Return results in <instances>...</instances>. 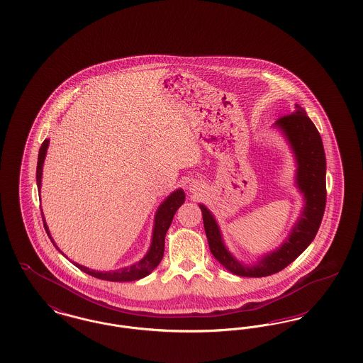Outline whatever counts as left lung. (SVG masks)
I'll use <instances>...</instances> for the list:
<instances>
[{"instance_id": "obj_1", "label": "left lung", "mask_w": 363, "mask_h": 363, "mask_svg": "<svg viewBox=\"0 0 363 363\" xmlns=\"http://www.w3.org/2000/svg\"><path fill=\"white\" fill-rule=\"evenodd\" d=\"M275 126L281 130L291 145L296 160L295 181L305 200L298 222L281 246L262 256L255 265L242 264L227 250L213 215L206 206L200 204L211 253L227 271L238 277H269L284 269L314 240L325 211L327 162L323 140L317 128L299 104H295L293 114L280 117Z\"/></svg>"}]
</instances>
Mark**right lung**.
I'll list each match as a JSON object with an SVG mask.
<instances>
[{
    "label": "right lung",
    "instance_id": "1",
    "mask_svg": "<svg viewBox=\"0 0 363 363\" xmlns=\"http://www.w3.org/2000/svg\"><path fill=\"white\" fill-rule=\"evenodd\" d=\"M48 147H49V140L46 138L40 148H39V155H38V166H36V185H38V191L40 193V184H42V169H43V162L46 157V152H48ZM185 203V193L182 189H177L173 191L160 206L157 208L155 215V225H154V231H152V242L150 246L148 253L140 259L136 264L126 267V268H121L117 271H108V272H101V271H94L89 269L86 267H83L77 262H73L79 269H82L83 272H86L91 277H98L102 280H108V281H132V280H138L143 277L150 275L156 267L159 265L160 259L163 257L164 253V237L166 233L169 230V227L173 222L174 215L177 212V209L181 207ZM42 212V209H40ZM42 219H43V225L45 230L48 233V235L50 237L52 241V235L49 233L48 225L45 222V216L42 212ZM54 246L57 247V245L54 243ZM57 250H60L57 247ZM61 252V250H60ZM64 255V253H62ZM65 256V255H64Z\"/></svg>",
    "mask_w": 363,
    "mask_h": 363
}]
</instances>
